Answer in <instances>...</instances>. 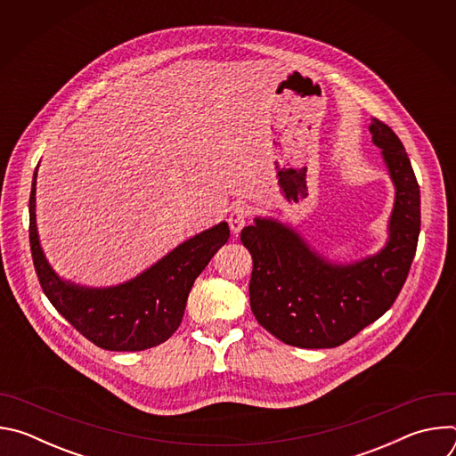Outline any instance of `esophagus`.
<instances>
[{
    "mask_svg": "<svg viewBox=\"0 0 456 456\" xmlns=\"http://www.w3.org/2000/svg\"><path fill=\"white\" fill-rule=\"evenodd\" d=\"M247 218H248V209L243 208V206H236L231 215H229V227L232 231V234H240V231L245 227L247 224Z\"/></svg>",
    "mask_w": 456,
    "mask_h": 456,
    "instance_id": "esophagus-1",
    "label": "esophagus"
}]
</instances>
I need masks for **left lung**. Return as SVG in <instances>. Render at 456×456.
I'll use <instances>...</instances> for the list:
<instances>
[{
	"label": "left lung",
	"mask_w": 456,
	"mask_h": 456,
	"mask_svg": "<svg viewBox=\"0 0 456 456\" xmlns=\"http://www.w3.org/2000/svg\"><path fill=\"white\" fill-rule=\"evenodd\" d=\"M371 141L395 183L386 247L361 262L324 259L289 225L256 218L240 238L252 256L248 285L256 321L297 348H336L377 321L397 299L420 232V189L401 139L373 118Z\"/></svg>",
	"instance_id": "left-lung-1"
}]
</instances>
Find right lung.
<instances>
[{
	"label": "right lung",
	"mask_w": 456,
	"mask_h": 456,
	"mask_svg": "<svg viewBox=\"0 0 456 456\" xmlns=\"http://www.w3.org/2000/svg\"><path fill=\"white\" fill-rule=\"evenodd\" d=\"M36 176L30 191V250L37 280L53 308L99 348L141 352L167 341L180 327L191 287L229 240L225 222L189 238L153 267L117 287L86 289L61 280L48 265L36 225Z\"/></svg>",
	"instance_id": "1"
}]
</instances>
